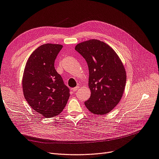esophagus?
I'll return each mask as SVG.
<instances>
[{
  "label": "esophagus",
  "instance_id": "esophagus-1",
  "mask_svg": "<svg viewBox=\"0 0 159 159\" xmlns=\"http://www.w3.org/2000/svg\"><path fill=\"white\" fill-rule=\"evenodd\" d=\"M78 89H79V86H76V87L72 88V91H73V92H75V91H76Z\"/></svg>",
  "mask_w": 159,
  "mask_h": 159
}]
</instances>
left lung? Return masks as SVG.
I'll return each instance as SVG.
<instances>
[{"mask_svg": "<svg viewBox=\"0 0 159 159\" xmlns=\"http://www.w3.org/2000/svg\"><path fill=\"white\" fill-rule=\"evenodd\" d=\"M75 50L84 57L89 68L91 96L85 105L91 113L103 115L121 100L127 75L122 61L105 42L92 39L77 44Z\"/></svg>", "mask_w": 159, "mask_h": 159, "instance_id": "left-lung-1", "label": "left lung"}]
</instances>
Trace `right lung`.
<instances>
[{"label":"right lung","instance_id":"obj_1","mask_svg":"<svg viewBox=\"0 0 159 159\" xmlns=\"http://www.w3.org/2000/svg\"><path fill=\"white\" fill-rule=\"evenodd\" d=\"M63 46L45 44L34 51L25 66L22 89L28 103L45 117L59 115L68 102L70 89L54 68Z\"/></svg>","mask_w":159,"mask_h":159}]
</instances>
